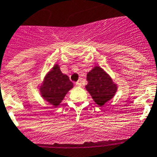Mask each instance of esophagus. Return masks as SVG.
<instances>
[{
    "label": "esophagus",
    "mask_w": 157,
    "mask_h": 157,
    "mask_svg": "<svg viewBox=\"0 0 157 157\" xmlns=\"http://www.w3.org/2000/svg\"><path fill=\"white\" fill-rule=\"evenodd\" d=\"M76 85H77V86H81L82 85V80H81V79L77 80V82H76Z\"/></svg>",
    "instance_id": "esophagus-1"
}]
</instances>
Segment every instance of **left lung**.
<instances>
[{
  "mask_svg": "<svg viewBox=\"0 0 157 157\" xmlns=\"http://www.w3.org/2000/svg\"><path fill=\"white\" fill-rule=\"evenodd\" d=\"M88 84L85 88L96 104L102 107L114 96L118 89L117 84L110 75L101 67L95 66L87 74Z\"/></svg>",
  "mask_w": 157,
  "mask_h": 157,
  "instance_id": "1",
  "label": "left lung"
}]
</instances>
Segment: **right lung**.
<instances>
[{"mask_svg": "<svg viewBox=\"0 0 157 157\" xmlns=\"http://www.w3.org/2000/svg\"><path fill=\"white\" fill-rule=\"evenodd\" d=\"M73 88V84L69 77L63 74L59 65L55 64L45 76L39 86V91L43 99L54 107H58L67 92Z\"/></svg>", "mask_w": 157, "mask_h": 157, "instance_id": "right-lung-1", "label": "right lung"}]
</instances>
